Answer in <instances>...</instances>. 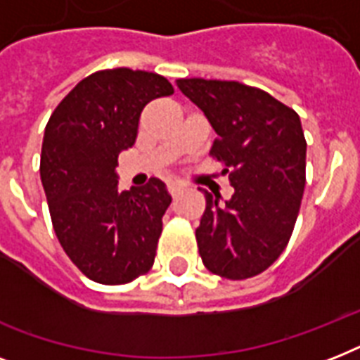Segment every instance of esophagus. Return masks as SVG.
<instances>
[{
  "mask_svg": "<svg viewBox=\"0 0 360 360\" xmlns=\"http://www.w3.org/2000/svg\"><path fill=\"white\" fill-rule=\"evenodd\" d=\"M183 188H185V186L181 185V183H177V181H169L168 183V192L172 194V196H177V194H181V192H183Z\"/></svg>",
  "mask_w": 360,
  "mask_h": 360,
  "instance_id": "obj_1",
  "label": "esophagus"
}]
</instances>
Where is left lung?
<instances>
[{
    "instance_id": "obj_1",
    "label": "left lung",
    "mask_w": 360,
    "mask_h": 360,
    "mask_svg": "<svg viewBox=\"0 0 360 360\" xmlns=\"http://www.w3.org/2000/svg\"><path fill=\"white\" fill-rule=\"evenodd\" d=\"M183 95L217 132L211 157L236 188L220 205L205 191L196 230L203 265L245 280L273 265L290 243L307 183V140L295 110L239 82L181 78Z\"/></svg>"
}]
</instances>
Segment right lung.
<instances>
[{"mask_svg": "<svg viewBox=\"0 0 360 360\" xmlns=\"http://www.w3.org/2000/svg\"><path fill=\"white\" fill-rule=\"evenodd\" d=\"M174 87L146 70H97L56 106L44 129L41 181L59 245L98 284H129L155 263L162 217L172 203L151 177L120 191L117 157L134 146L141 110Z\"/></svg>", "mask_w": 360, "mask_h": 360, "instance_id": "right-lung-1", "label": "right lung"}]
</instances>
